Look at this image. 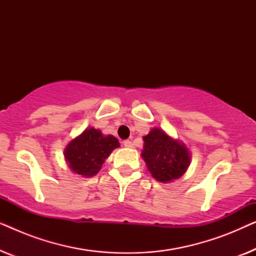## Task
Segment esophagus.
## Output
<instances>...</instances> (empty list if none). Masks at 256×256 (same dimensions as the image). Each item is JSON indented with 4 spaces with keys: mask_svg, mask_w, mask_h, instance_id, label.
I'll list each match as a JSON object with an SVG mask.
<instances>
[{
    "mask_svg": "<svg viewBox=\"0 0 256 256\" xmlns=\"http://www.w3.org/2000/svg\"><path fill=\"white\" fill-rule=\"evenodd\" d=\"M124 146H126V148H134V143H132V141H129V140H126V141H124Z\"/></svg>",
    "mask_w": 256,
    "mask_h": 256,
    "instance_id": "esophagus-1",
    "label": "esophagus"
}]
</instances>
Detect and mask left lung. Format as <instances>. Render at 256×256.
I'll return each mask as SVG.
<instances>
[{
	"label": "left lung",
	"instance_id": "1",
	"mask_svg": "<svg viewBox=\"0 0 256 256\" xmlns=\"http://www.w3.org/2000/svg\"><path fill=\"white\" fill-rule=\"evenodd\" d=\"M143 141L142 157L156 180L166 183L183 176L190 164V155L184 144L157 128L150 130Z\"/></svg>",
	"mask_w": 256,
	"mask_h": 256
}]
</instances>
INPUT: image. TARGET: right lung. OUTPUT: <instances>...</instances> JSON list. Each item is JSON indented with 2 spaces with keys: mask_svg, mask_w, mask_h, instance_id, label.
I'll return each mask as SVG.
<instances>
[{
  "mask_svg": "<svg viewBox=\"0 0 256 256\" xmlns=\"http://www.w3.org/2000/svg\"><path fill=\"white\" fill-rule=\"evenodd\" d=\"M118 146L120 143L116 138L104 136L98 129L90 128L68 143L65 158L76 174L92 177L99 172L104 160Z\"/></svg>",
  "mask_w": 256,
  "mask_h": 256,
  "instance_id": "right-lung-1",
  "label": "right lung"
}]
</instances>
